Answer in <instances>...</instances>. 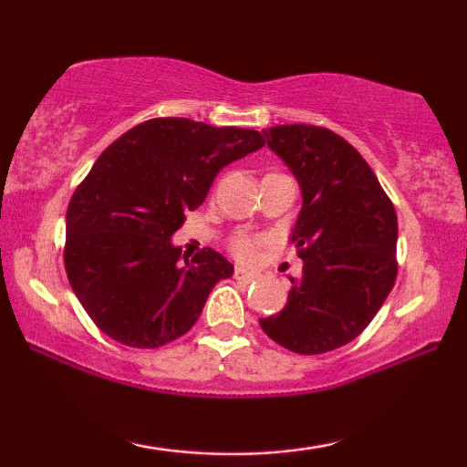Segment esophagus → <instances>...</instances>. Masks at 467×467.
I'll use <instances>...</instances> for the list:
<instances>
[{
    "label": "esophagus",
    "instance_id": "1",
    "mask_svg": "<svg viewBox=\"0 0 467 467\" xmlns=\"http://www.w3.org/2000/svg\"><path fill=\"white\" fill-rule=\"evenodd\" d=\"M234 276H235V280H240V283H253L254 280V274L244 270V267H240V265L234 270Z\"/></svg>",
    "mask_w": 467,
    "mask_h": 467
}]
</instances>
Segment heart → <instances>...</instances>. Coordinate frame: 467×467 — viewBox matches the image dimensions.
Returning a JSON list of instances; mask_svg holds the SVG:
<instances>
[{
  "label": "heart",
  "mask_w": 467,
  "mask_h": 467,
  "mask_svg": "<svg viewBox=\"0 0 467 467\" xmlns=\"http://www.w3.org/2000/svg\"><path fill=\"white\" fill-rule=\"evenodd\" d=\"M232 251L235 257L251 261L254 254H257V240L248 238V235H238V238L232 242Z\"/></svg>",
  "instance_id": "b5f03b06"
}]
</instances>
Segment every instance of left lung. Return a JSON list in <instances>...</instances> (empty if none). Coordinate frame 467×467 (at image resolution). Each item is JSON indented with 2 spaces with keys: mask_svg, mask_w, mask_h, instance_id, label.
<instances>
[{
  "mask_svg": "<svg viewBox=\"0 0 467 467\" xmlns=\"http://www.w3.org/2000/svg\"><path fill=\"white\" fill-rule=\"evenodd\" d=\"M264 136L302 189L291 242L304 270L289 278L285 308L259 325L293 353H329L355 340L393 289L398 214L366 159L337 133L278 125Z\"/></svg>",
  "mask_w": 467,
  "mask_h": 467,
  "instance_id": "obj_1",
  "label": "left lung"
}]
</instances>
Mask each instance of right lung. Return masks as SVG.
I'll use <instances>...</instances> for the list:
<instances>
[{
	"label": "right lung",
	"mask_w": 467,
	"mask_h": 467,
	"mask_svg": "<svg viewBox=\"0 0 467 467\" xmlns=\"http://www.w3.org/2000/svg\"><path fill=\"white\" fill-rule=\"evenodd\" d=\"M264 144L254 130L168 117L136 125L101 152L69 200L63 259L76 297L106 336L157 348L193 327L234 265L213 248L189 261L171 235L225 165Z\"/></svg>",
	"instance_id": "right-lung-1"
}]
</instances>
